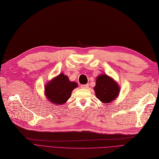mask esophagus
Returning a JSON list of instances; mask_svg holds the SVG:
<instances>
[{"instance_id":"1","label":"esophagus","mask_w":159,"mask_h":159,"mask_svg":"<svg viewBox=\"0 0 159 159\" xmlns=\"http://www.w3.org/2000/svg\"><path fill=\"white\" fill-rule=\"evenodd\" d=\"M80 87L82 89H87L89 87V84H81Z\"/></svg>"}]
</instances>
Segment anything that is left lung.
Masks as SVG:
<instances>
[{
    "instance_id": "8db88e82",
    "label": "left lung",
    "mask_w": 159,
    "mask_h": 159,
    "mask_svg": "<svg viewBox=\"0 0 159 159\" xmlns=\"http://www.w3.org/2000/svg\"><path fill=\"white\" fill-rule=\"evenodd\" d=\"M97 98L103 103H110L120 93V88L114 80L106 75H99L94 88Z\"/></svg>"
}]
</instances>
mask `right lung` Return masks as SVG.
<instances>
[{
  "mask_svg": "<svg viewBox=\"0 0 159 159\" xmlns=\"http://www.w3.org/2000/svg\"><path fill=\"white\" fill-rule=\"evenodd\" d=\"M77 86V83L70 81L68 76L60 74L45 86V95L49 102L62 104L70 98L73 90Z\"/></svg>",
  "mask_w": 159,
  "mask_h": 159,
  "instance_id": "add662e5",
  "label": "right lung"
}]
</instances>
